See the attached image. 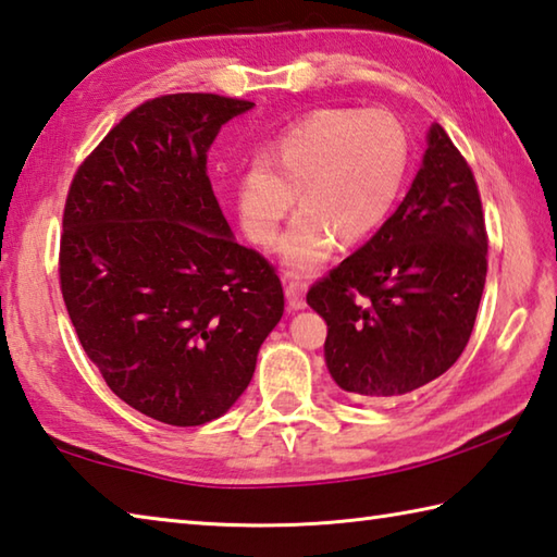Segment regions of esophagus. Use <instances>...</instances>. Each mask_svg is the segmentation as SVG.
Segmentation results:
<instances>
[{
  "instance_id": "1",
  "label": "esophagus",
  "mask_w": 557,
  "mask_h": 557,
  "mask_svg": "<svg viewBox=\"0 0 557 557\" xmlns=\"http://www.w3.org/2000/svg\"><path fill=\"white\" fill-rule=\"evenodd\" d=\"M285 295L292 309H305L307 299H305V285H299L295 280H285Z\"/></svg>"
}]
</instances>
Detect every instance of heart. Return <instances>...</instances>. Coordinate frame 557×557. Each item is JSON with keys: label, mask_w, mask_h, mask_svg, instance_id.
<instances>
[{"label": "heart", "mask_w": 557, "mask_h": 557, "mask_svg": "<svg viewBox=\"0 0 557 557\" xmlns=\"http://www.w3.org/2000/svg\"><path fill=\"white\" fill-rule=\"evenodd\" d=\"M409 160V134L389 111L317 109L244 168L236 187L240 226L252 244H275L299 191L305 209L282 238L280 256L307 275L326 262L338 238L360 244L387 221Z\"/></svg>", "instance_id": "1"}]
</instances>
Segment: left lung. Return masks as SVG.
<instances>
[{
    "instance_id": "left-lung-1",
    "label": "left lung",
    "mask_w": 557,
    "mask_h": 557,
    "mask_svg": "<svg viewBox=\"0 0 557 557\" xmlns=\"http://www.w3.org/2000/svg\"><path fill=\"white\" fill-rule=\"evenodd\" d=\"M487 277V226L468 160L433 124L423 165L366 246L313 282L329 326L326 366L341 389L399 397L460 358Z\"/></svg>"
}]
</instances>
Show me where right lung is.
<instances>
[{
	"mask_svg": "<svg viewBox=\"0 0 557 557\" xmlns=\"http://www.w3.org/2000/svg\"><path fill=\"white\" fill-rule=\"evenodd\" d=\"M250 107L148 99L67 189L58 275L70 321L109 389L170 426L228 411L285 311L277 270L236 244L207 177L211 140Z\"/></svg>",
	"mask_w": 557,
	"mask_h": 557,
	"instance_id": "obj_1",
	"label": "right lung"
}]
</instances>
